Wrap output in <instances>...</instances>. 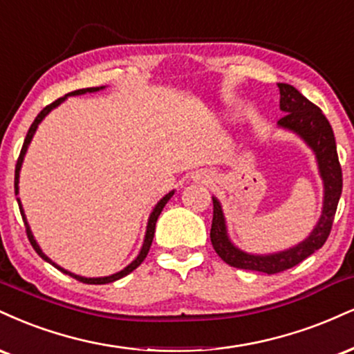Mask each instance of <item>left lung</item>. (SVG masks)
I'll list each match as a JSON object with an SVG mask.
<instances>
[{
    "label": "left lung",
    "instance_id": "obj_1",
    "mask_svg": "<svg viewBox=\"0 0 354 354\" xmlns=\"http://www.w3.org/2000/svg\"><path fill=\"white\" fill-rule=\"evenodd\" d=\"M278 89H280V109L285 112L283 118L278 120V127L300 136L317 156L318 170L323 180V189H325L322 217L317 227L303 242L288 250L268 253V255H253V253L240 250L230 242L222 205L217 198L212 197L214 220H212L210 240L217 255L230 267L253 270V272L268 273V275L295 267L325 245L331 232V225H333L336 207H338L343 189V174L338 152H336L335 134L325 114L293 86L278 82Z\"/></svg>",
    "mask_w": 354,
    "mask_h": 354
}]
</instances>
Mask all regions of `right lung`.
<instances>
[{
	"instance_id": "add662e5",
	"label": "right lung",
	"mask_w": 354,
	"mask_h": 354,
	"mask_svg": "<svg viewBox=\"0 0 354 354\" xmlns=\"http://www.w3.org/2000/svg\"><path fill=\"white\" fill-rule=\"evenodd\" d=\"M101 89H104V86H101V87H86V89H77V91H73V93L66 94L64 97H59V99H57V101H54V102L49 104V106H46L44 109L41 111L39 114L36 115L35 122H32V124H31V127H29V131H28V134H26V139H24V142H23V147H21V152H19L18 162H16V170H15V194H16V195H18V192H19V187H18V184H19V170H21V165H23L24 153H26V151H28V145H29V142H31L32 136H35L36 129H37V126H39V124H41V120H43V119L46 118V115H48L49 112H51V111L54 109V107H57V106H59L61 102H64L66 99L69 97V95H81V94H86V93H95V91H101ZM174 192H176V190H172V192H169L167 195H165V197H162L160 201L157 202V205L153 207V210H152L151 217H149V222H147V230H145V236H144L142 248H140V252H139V255H137V259H136L134 261H132V263H129L127 267L124 268V270H120V272L114 273V275H109V277H99V278H86V277L74 275V273H71V272H68V270L61 268L59 265L54 263V261H53L51 259H48V257H46L44 253H43V250H41V248H39V245L36 243L35 236H32V234H31V228H29V225H28L26 215H24L23 205H21V201H19V198H18V205H19L21 217H23L24 225H26V234H28L29 242H31L32 248H35L36 253H37V255L41 257V259L48 261V263H51L53 267H56L57 270H61V272H62V273H66V275H69V277L76 278V280H79V281H82V283H87V285H104V283H111V281H115V280H119V278H122V277L129 275V273L134 272V270H136L137 267H139L140 263H142L145 257H147L149 248H151V245H152V240H153V232H156V222H157V218H159V215H160L162 209H164L165 203H167V202L170 201V197H172Z\"/></svg>"
}]
</instances>
